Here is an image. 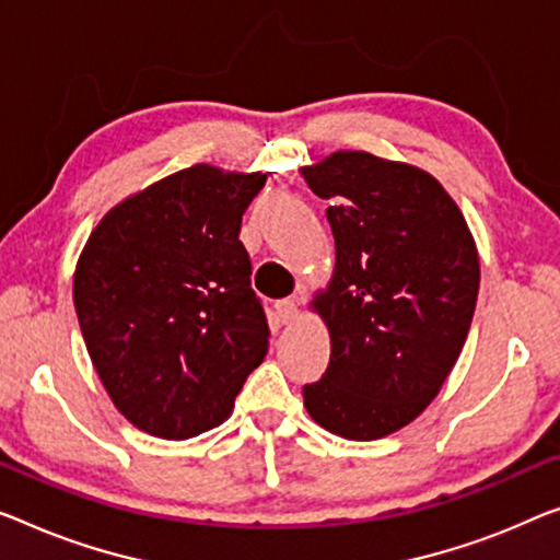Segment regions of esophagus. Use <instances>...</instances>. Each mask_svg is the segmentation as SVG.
<instances>
[{"label":"esophagus","mask_w":560,"mask_h":560,"mask_svg":"<svg viewBox=\"0 0 560 560\" xmlns=\"http://www.w3.org/2000/svg\"><path fill=\"white\" fill-rule=\"evenodd\" d=\"M277 316L281 324H291L299 316V302L296 299H281L277 302Z\"/></svg>","instance_id":"34e87169"}]
</instances>
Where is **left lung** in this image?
<instances>
[{
    "instance_id": "8db88e82",
    "label": "left lung",
    "mask_w": 560,
    "mask_h": 560,
    "mask_svg": "<svg viewBox=\"0 0 560 560\" xmlns=\"http://www.w3.org/2000/svg\"><path fill=\"white\" fill-rule=\"evenodd\" d=\"M302 175L329 200L337 264L314 299L329 366L304 385L324 430L377 440L410 424L453 372L470 331L480 261L460 208L415 165L339 150Z\"/></svg>"
}]
</instances>
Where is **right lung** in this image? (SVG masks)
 Here are the masks:
<instances>
[{
	"label": "right lung",
	"instance_id": "right-lung-1",
	"mask_svg": "<svg viewBox=\"0 0 560 560\" xmlns=\"http://www.w3.org/2000/svg\"><path fill=\"white\" fill-rule=\"evenodd\" d=\"M266 173L198 163L125 198L90 233L74 312L115 407L148 435L221 424L269 352L241 219Z\"/></svg>",
	"mask_w": 560,
	"mask_h": 560
}]
</instances>
